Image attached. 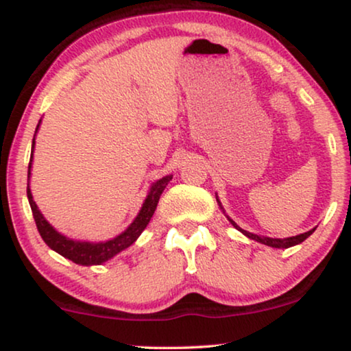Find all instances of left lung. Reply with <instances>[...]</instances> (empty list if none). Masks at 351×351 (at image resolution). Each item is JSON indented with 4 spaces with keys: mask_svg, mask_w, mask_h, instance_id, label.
I'll list each match as a JSON object with an SVG mask.
<instances>
[{
    "mask_svg": "<svg viewBox=\"0 0 351 351\" xmlns=\"http://www.w3.org/2000/svg\"><path fill=\"white\" fill-rule=\"evenodd\" d=\"M217 203H219V206H220V209L223 210V208H222V204H220L219 198H217ZM223 214H225V210H223ZM225 215H227V214H225ZM227 219L230 220V223H232L234 228L239 230V232H241V233L244 234V237H247L249 239H254V241H257V243L265 244V246L276 247V249H287V247H291V246H295V244H300L302 241H305V239L308 238L310 234L313 233L315 230H316V228H311L310 232H305V233L295 234V237H291V238H268V237H261V234H256V233L246 232V230H243L241 227H239V225H237V222H234V220L230 219L228 215H227Z\"/></svg>",
    "mask_w": 351,
    "mask_h": 351,
    "instance_id": "obj_1",
    "label": "left lung"
}]
</instances>
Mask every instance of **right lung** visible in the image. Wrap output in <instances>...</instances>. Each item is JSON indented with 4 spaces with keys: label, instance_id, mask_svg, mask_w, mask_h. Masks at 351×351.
I'll use <instances>...</instances> for the list:
<instances>
[{
    "label": "right lung",
    "instance_id": "1",
    "mask_svg": "<svg viewBox=\"0 0 351 351\" xmlns=\"http://www.w3.org/2000/svg\"><path fill=\"white\" fill-rule=\"evenodd\" d=\"M41 119L38 123L35 136H33L32 142V155H30V165H28V184H27V196L28 203H30L33 219H35L38 232H40L43 241H45L47 246H49L52 251L60 254L62 257L69 258V261L78 263V265L90 267V265H100V263L110 261L117 254H119L124 249H128L131 244L137 241V238L141 237L143 230L147 228L148 222H150L153 214H155V209L158 206V201H160V196L162 191H165L166 185L172 180V174L165 176L162 179L153 182L150 185V190L143 199V204L136 219L132 220V223L129 227L114 237L112 239H107V241H81V239H75L66 237V234L60 233L59 230H56L52 225L45 219V215L41 214V210L38 209L35 201H33V195L30 190V176H32V162H33V153H35V137L38 129H40Z\"/></svg>",
    "mask_w": 351,
    "mask_h": 351
}]
</instances>
